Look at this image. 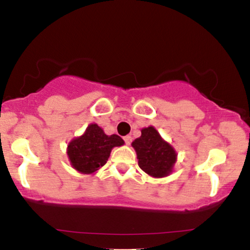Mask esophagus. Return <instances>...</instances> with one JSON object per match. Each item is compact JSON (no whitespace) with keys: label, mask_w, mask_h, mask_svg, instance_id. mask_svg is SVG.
<instances>
[{"label":"esophagus","mask_w":250,"mask_h":250,"mask_svg":"<svg viewBox=\"0 0 250 250\" xmlns=\"http://www.w3.org/2000/svg\"><path fill=\"white\" fill-rule=\"evenodd\" d=\"M123 140H125V145H130L131 143V141H133V139H131V136L130 135H127V136H125L123 137Z\"/></svg>","instance_id":"esophagus-1"}]
</instances>
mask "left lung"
<instances>
[{
    "mask_svg": "<svg viewBox=\"0 0 250 250\" xmlns=\"http://www.w3.org/2000/svg\"><path fill=\"white\" fill-rule=\"evenodd\" d=\"M131 145L136 150L140 168L145 173L154 177L167 176L170 173L176 161V153L154 127L142 129L141 136Z\"/></svg>",
    "mask_w": 250,
    "mask_h": 250,
    "instance_id": "8db88e82",
    "label": "left lung"
}]
</instances>
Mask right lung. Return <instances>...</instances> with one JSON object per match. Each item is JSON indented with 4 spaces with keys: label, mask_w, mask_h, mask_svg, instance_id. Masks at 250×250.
<instances>
[{
    "label": "right lung",
    "mask_w": 250,
    "mask_h": 250,
    "mask_svg": "<svg viewBox=\"0 0 250 250\" xmlns=\"http://www.w3.org/2000/svg\"><path fill=\"white\" fill-rule=\"evenodd\" d=\"M125 141L119 135H105L97 125H90L81 137L68 146V156L76 170L91 174L105 165L111 149L122 146Z\"/></svg>",
    "instance_id": "right-lung-1"
}]
</instances>
